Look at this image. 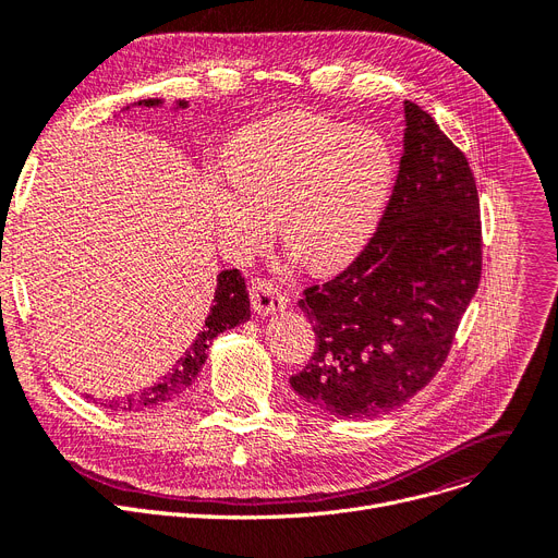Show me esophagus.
Returning a JSON list of instances; mask_svg holds the SVG:
<instances>
[{
	"label": "esophagus",
	"instance_id": "obj_1",
	"mask_svg": "<svg viewBox=\"0 0 558 558\" xmlns=\"http://www.w3.org/2000/svg\"><path fill=\"white\" fill-rule=\"evenodd\" d=\"M248 296H251V305L257 314H276L287 307V299L282 291L278 289V284H274L267 278L251 280Z\"/></svg>",
	"mask_w": 558,
	"mask_h": 558
}]
</instances>
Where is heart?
<instances>
[{
    "instance_id": "heart-1",
    "label": "heart",
    "mask_w": 558,
    "mask_h": 558,
    "mask_svg": "<svg viewBox=\"0 0 558 558\" xmlns=\"http://www.w3.org/2000/svg\"><path fill=\"white\" fill-rule=\"evenodd\" d=\"M226 167L205 173L223 246L246 257L280 219L284 246L312 269H335L360 251L393 181L383 137L318 114L246 129L230 144Z\"/></svg>"
}]
</instances>
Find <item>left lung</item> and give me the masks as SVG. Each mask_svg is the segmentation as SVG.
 <instances>
[{
  "instance_id": "left-lung-1",
  "label": "left lung",
  "mask_w": 558,
  "mask_h": 558,
  "mask_svg": "<svg viewBox=\"0 0 558 558\" xmlns=\"http://www.w3.org/2000/svg\"><path fill=\"white\" fill-rule=\"evenodd\" d=\"M404 151L387 208L343 271L303 291L316 350L289 377L339 418H375L441 371L482 278L471 162L432 114L404 101Z\"/></svg>"
}]
</instances>
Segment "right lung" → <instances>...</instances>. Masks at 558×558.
Listing matches in <instances>:
<instances>
[{"label":"right lung","mask_w":558,"mask_h":558,"mask_svg":"<svg viewBox=\"0 0 558 558\" xmlns=\"http://www.w3.org/2000/svg\"><path fill=\"white\" fill-rule=\"evenodd\" d=\"M158 104H160L158 99H144V101H137L135 106H158ZM213 296H215V303L208 316H205V326L196 335L185 357L175 362V366L167 375H162L154 387L144 389L142 393L120 398V400H101L99 404L106 409H114V412H142V409L160 407L183 396L196 383L205 360H208L213 339L223 330L244 324V320H248L251 316L246 282L240 269L221 271L217 276V287Z\"/></svg>","instance_id":"1"}]
</instances>
